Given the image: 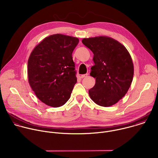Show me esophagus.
I'll list each match as a JSON object with an SVG mask.
<instances>
[{"label":"esophagus","instance_id":"obj_1","mask_svg":"<svg viewBox=\"0 0 158 158\" xmlns=\"http://www.w3.org/2000/svg\"><path fill=\"white\" fill-rule=\"evenodd\" d=\"M87 74H83V75H81V76H80V77L81 78V79H82V78H84V77H87Z\"/></svg>","mask_w":158,"mask_h":158}]
</instances>
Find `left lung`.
<instances>
[{
  "label": "left lung",
  "mask_w": 158,
  "mask_h": 158,
  "mask_svg": "<svg viewBox=\"0 0 158 158\" xmlns=\"http://www.w3.org/2000/svg\"><path fill=\"white\" fill-rule=\"evenodd\" d=\"M82 42L94 54L90 75L96 78V84L89 89L90 98L103 107L116 104L132 81L134 65L129 52L119 41L107 36L84 38Z\"/></svg>",
  "instance_id": "left-lung-1"
}]
</instances>
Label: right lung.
Segmentation results:
<instances>
[{
  "mask_svg": "<svg viewBox=\"0 0 158 158\" xmlns=\"http://www.w3.org/2000/svg\"><path fill=\"white\" fill-rule=\"evenodd\" d=\"M77 37L56 34L44 38L28 59L29 85L37 98L53 107L65 104L77 82L72 54Z\"/></svg>",
  "mask_w": 158,
  "mask_h": 158,
  "instance_id": "add662e5",
  "label": "right lung"
}]
</instances>
